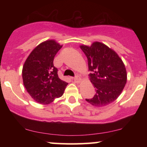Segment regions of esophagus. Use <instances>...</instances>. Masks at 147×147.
<instances>
[{
    "instance_id": "1",
    "label": "esophagus",
    "mask_w": 147,
    "mask_h": 147,
    "mask_svg": "<svg viewBox=\"0 0 147 147\" xmlns=\"http://www.w3.org/2000/svg\"><path fill=\"white\" fill-rule=\"evenodd\" d=\"M73 80L75 81V82H76V83H79L81 82V79L79 78L78 76H75V77H73Z\"/></svg>"
}]
</instances>
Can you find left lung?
Here are the masks:
<instances>
[{
    "label": "left lung",
    "instance_id": "1",
    "mask_svg": "<svg viewBox=\"0 0 147 147\" xmlns=\"http://www.w3.org/2000/svg\"><path fill=\"white\" fill-rule=\"evenodd\" d=\"M80 48L88 59L89 77L95 91L93 97L86 100L97 107L113 102L122 92L127 79L122 59L115 52L99 42Z\"/></svg>",
    "mask_w": 147,
    "mask_h": 147
}]
</instances>
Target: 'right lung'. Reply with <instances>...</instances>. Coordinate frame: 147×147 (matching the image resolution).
<instances>
[{
	"instance_id": "add662e5",
	"label": "right lung",
	"mask_w": 147,
	"mask_h": 147,
	"mask_svg": "<svg viewBox=\"0 0 147 147\" xmlns=\"http://www.w3.org/2000/svg\"><path fill=\"white\" fill-rule=\"evenodd\" d=\"M61 47L53 40L43 42L34 49L23 65V84L30 96L39 104H48L61 97L68 85L59 79L58 69L53 64Z\"/></svg>"
}]
</instances>
